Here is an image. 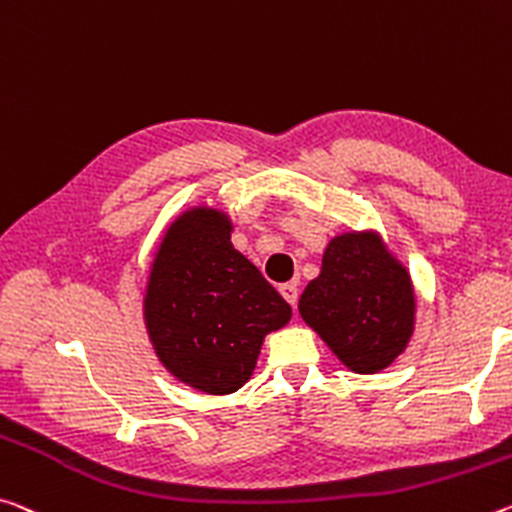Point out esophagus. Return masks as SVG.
Returning a JSON list of instances; mask_svg holds the SVG:
<instances>
[{"label":"esophagus","mask_w":512,"mask_h":512,"mask_svg":"<svg viewBox=\"0 0 512 512\" xmlns=\"http://www.w3.org/2000/svg\"><path fill=\"white\" fill-rule=\"evenodd\" d=\"M278 291H280L282 298H285L291 307H296V300H298V287L296 285H291V282H285V285L278 287Z\"/></svg>","instance_id":"esophagus-1"}]
</instances>
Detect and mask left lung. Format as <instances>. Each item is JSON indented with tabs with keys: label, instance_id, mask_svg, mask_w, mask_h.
Here are the masks:
<instances>
[{
	"label": "left lung",
	"instance_id": "8db88e82",
	"mask_svg": "<svg viewBox=\"0 0 512 512\" xmlns=\"http://www.w3.org/2000/svg\"><path fill=\"white\" fill-rule=\"evenodd\" d=\"M298 312L344 367L378 373L410 344L417 294L408 266L376 230H351L328 241Z\"/></svg>",
	"mask_w": 512,
	"mask_h": 512
}]
</instances>
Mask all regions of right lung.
I'll use <instances>...</instances> for the list:
<instances>
[{"label": "right lung", "mask_w": 512, "mask_h": 512, "mask_svg": "<svg viewBox=\"0 0 512 512\" xmlns=\"http://www.w3.org/2000/svg\"><path fill=\"white\" fill-rule=\"evenodd\" d=\"M232 230V218L209 205L173 218L143 294L145 330L159 362L180 383L212 396L246 385L264 337L291 319L287 300L232 246Z\"/></svg>", "instance_id": "1"}]
</instances>
